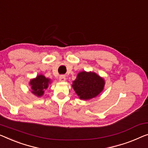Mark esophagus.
Instances as JSON below:
<instances>
[{"instance_id":"34e87169","label":"esophagus","mask_w":148,"mask_h":148,"mask_svg":"<svg viewBox=\"0 0 148 148\" xmlns=\"http://www.w3.org/2000/svg\"><path fill=\"white\" fill-rule=\"evenodd\" d=\"M59 80L60 82H64L66 80V76L64 75H61V76L59 77Z\"/></svg>"}]
</instances>
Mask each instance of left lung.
Here are the masks:
<instances>
[{"instance_id":"left-lung-1","label":"left lung","mask_w":148,"mask_h":148,"mask_svg":"<svg viewBox=\"0 0 148 148\" xmlns=\"http://www.w3.org/2000/svg\"><path fill=\"white\" fill-rule=\"evenodd\" d=\"M105 81L93 72H80L73 81L72 88L81 100L95 98L102 92Z\"/></svg>"}]
</instances>
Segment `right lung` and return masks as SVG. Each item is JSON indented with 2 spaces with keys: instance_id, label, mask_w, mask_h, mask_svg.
<instances>
[{
  "instance_id": "right-lung-1",
  "label": "right lung",
  "mask_w": 148,
  "mask_h": 148,
  "mask_svg": "<svg viewBox=\"0 0 148 148\" xmlns=\"http://www.w3.org/2000/svg\"><path fill=\"white\" fill-rule=\"evenodd\" d=\"M50 83V80L49 78H46L43 75H38L30 81L32 93L38 97L42 96L45 93V90L47 89Z\"/></svg>"
}]
</instances>
